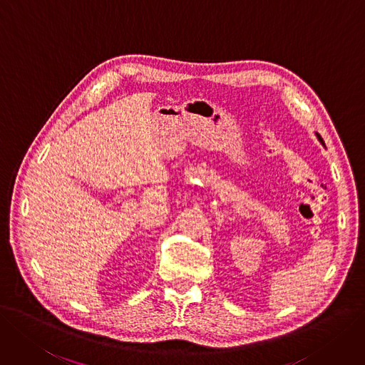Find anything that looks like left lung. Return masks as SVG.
<instances>
[{"mask_svg":"<svg viewBox=\"0 0 365 365\" xmlns=\"http://www.w3.org/2000/svg\"><path fill=\"white\" fill-rule=\"evenodd\" d=\"M316 137H317V140H319V141H320V143H322V145H323V147H325V143H323V140H322V137H320V135H319V133H317V132H316Z\"/></svg>","mask_w":365,"mask_h":365,"instance_id":"8db88e82","label":"left lung"}]
</instances>
